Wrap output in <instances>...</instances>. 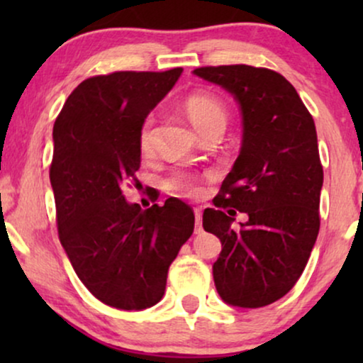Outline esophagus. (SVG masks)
<instances>
[{
	"mask_svg": "<svg viewBox=\"0 0 363 363\" xmlns=\"http://www.w3.org/2000/svg\"><path fill=\"white\" fill-rule=\"evenodd\" d=\"M203 231L201 228V210L200 208H195V233L196 235H200Z\"/></svg>",
	"mask_w": 363,
	"mask_h": 363,
	"instance_id": "obj_1",
	"label": "esophagus"
}]
</instances>
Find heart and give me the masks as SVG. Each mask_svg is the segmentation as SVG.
<instances>
[{
	"label": "heart",
	"instance_id": "b5f03b06",
	"mask_svg": "<svg viewBox=\"0 0 363 363\" xmlns=\"http://www.w3.org/2000/svg\"><path fill=\"white\" fill-rule=\"evenodd\" d=\"M185 112L200 133L215 125H226L225 107H223L216 99L205 96V94H195V96L188 97L185 101ZM152 117H148L147 121L143 122L140 133H138V145H140L142 152H148L152 148ZM168 186H170L172 190L185 191L190 193V195H198V191H200V186L196 185L193 178L183 175L170 178Z\"/></svg>",
	"mask_w": 363,
	"mask_h": 363
}]
</instances>
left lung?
Listing matches in <instances>:
<instances>
[{
  "label": "left lung",
  "mask_w": 363,
  "mask_h": 363,
  "mask_svg": "<svg viewBox=\"0 0 363 363\" xmlns=\"http://www.w3.org/2000/svg\"><path fill=\"white\" fill-rule=\"evenodd\" d=\"M193 74L230 92L242 117L240 155L216 208L203 213L205 231L221 241L213 279L226 304L264 307L294 287L319 235L324 172L314 118L292 84L269 69L236 64ZM236 209L248 215L238 228Z\"/></svg>",
  "instance_id": "1"
}]
</instances>
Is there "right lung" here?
Instances as JSON below:
<instances>
[{
    "label": "right lung",
    "instance_id": "1",
    "mask_svg": "<svg viewBox=\"0 0 363 363\" xmlns=\"http://www.w3.org/2000/svg\"><path fill=\"white\" fill-rule=\"evenodd\" d=\"M182 72L86 79L54 122L49 178L59 240L82 284L116 309L142 311L162 299L168 267L195 228L180 200L142 210L122 193L140 168L143 122Z\"/></svg>",
    "mask_w": 363,
    "mask_h": 363
}]
</instances>
